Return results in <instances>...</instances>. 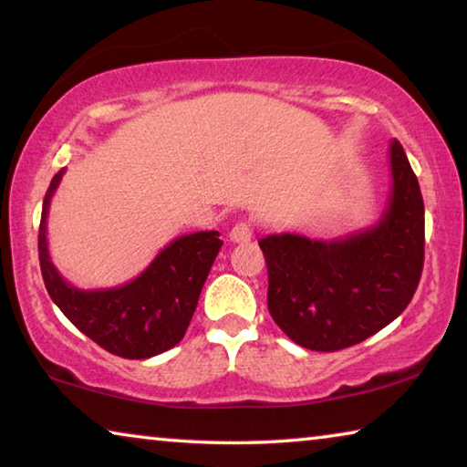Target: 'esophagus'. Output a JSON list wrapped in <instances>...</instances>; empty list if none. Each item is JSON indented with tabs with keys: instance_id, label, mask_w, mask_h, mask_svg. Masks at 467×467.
<instances>
[{
	"instance_id": "obj_1",
	"label": "esophagus",
	"mask_w": 467,
	"mask_h": 467,
	"mask_svg": "<svg viewBox=\"0 0 467 467\" xmlns=\"http://www.w3.org/2000/svg\"><path fill=\"white\" fill-rule=\"evenodd\" d=\"M228 236H231L233 243H247V241H251V236H253V226L249 223H236L231 228Z\"/></svg>"
}]
</instances>
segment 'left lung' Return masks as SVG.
Segmentation results:
<instances>
[{
  "mask_svg": "<svg viewBox=\"0 0 467 467\" xmlns=\"http://www.w3.org/2000/svg\"><path fill=\"white\" fill-rule=\"evenodd\" d=\"M391 193L381 220L344 239L267 234V309L292 342L317 352L360 344L412 300L424 264V202L398 140Z\"/></svg>",
  "mask_w": 467,
  "mask_h": 467,
  "instance_id": "left-lung-1",
  "label": "left lung"
}]
</instances>
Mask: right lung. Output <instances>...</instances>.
Returning a JSON list of instances; mask_svg holds the SVG:
<instances>
[{"label": "right lung", "instance_id": "right-lung-1", "mask_svg": "<svg viewBox=\"0 0 467 467\" xmlns=\"http://www.w3.org/2000/svg\"><path fill=\"white\" fill-rule=\"evenodd\" d=\"M66 169L51 179L38 228V259L47 292L74 326L121 358H150L183 339L203 282L223 241L216 231L183 234L169 243L138 278L115 288L82 290L63 280L47 244V216Z\"/></svg>", "mask_w": 467, "mask_h": 467}]
</instances>
